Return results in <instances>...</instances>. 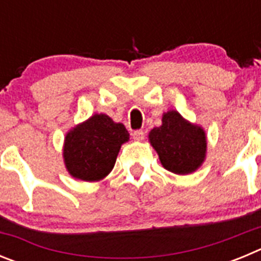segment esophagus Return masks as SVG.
Segmentation results:
<instances>
[{
    "instance_id": "esophagus-1",
    "label": "esophagus",
    "mask_w": 261,
    "mask_h": 261,
    "mask_svg": "<svg viewBox=\"0 0 261 261\" xmlns=\"http://www.w3.org/2000/svg\"><path fill=\"white\" fill-rule=\"evenodd\" d=\"M132 135H133V138H135V140H138V141H140V140H144L145 137V132L142 130V129H137V130H135Z\"/></svg>"
}]
</instances>
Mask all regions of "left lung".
Returning <instances> with one entry per match:
<instances>
[{
  "label": "left lung",
  "mask_w": 261,
  "mask_h": 261,
  "mask_svg": "<svg viewBox=\"0 0 261 261\" xmlns=\"http://www.w3.org/2000/svg\"><path fill=\"white\" fill-rule=\"evenodd\" d=\"M149 140L163 167L174 174H191L204 162L205 132L200 126L186 121L176 111L163 115L162 125L151 129Z\"/></svg>",
  "instance_id": "left-lung-1"
}]
</instances>
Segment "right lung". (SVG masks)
<instances>
[{"mask_svg":"<svg viewBox=\"0 0 261 261\" xmlns=\"http://www.w3.org/2000/svg\"><path fill=\"white\" fill-rule=\"evenodd\" d=\"M129 140L125 126L107 115H94L65 137L64 159L71 176L100 180L114 168L120 147Z\"/></svg>","mask_w":261,"mask_h":261,"instance_id":"1","label":"right lung"}]
</instances>
